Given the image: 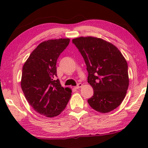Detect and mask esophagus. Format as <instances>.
Masks as SVG:
<instances>
[{"label": "esophagus", "instance_id": "1", "mask_svg": "<svg viewBox=\"0 0 148 148\" xmlns=\"http://www.w3.org/2000/svg\"><path fill=\"white\" fill-rule=\"evenodd\" d=\"M82 86H83L82 84H81V83H80V84H78V85L76 86L75 88L76 89H79V88H81V87H82Z\"/></svg>", "mask_w": 148, "mask_h": 148}]
</instances>
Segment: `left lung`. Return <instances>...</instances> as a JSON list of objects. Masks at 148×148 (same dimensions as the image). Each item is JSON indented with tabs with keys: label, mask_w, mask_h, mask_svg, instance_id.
Instances as JSON below:
<instances>
[{
	"label": "left lung",
	"mask_w": 148,
	"mask_h": 148,
	"mask_svg": "<svg viewBox=\"0 0 148 148\" xmlns=\"http://www.w3.org/2000/svg\"><path fill=\"white\" fill-rule=\"evenodd\" d=\"M84 58L88 82L94 94L88 102L93 109L105 113L120 105L129 86L127 62L119 49L110 42L95 37L73 39Z\"/></svg>",
	"instance_id": "obj_1"
}]
</instances>
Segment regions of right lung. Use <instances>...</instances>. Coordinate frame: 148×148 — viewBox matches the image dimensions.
Here are the masks:
<instances>
[{
    "instance_id": "right-lung-1",
    "label": "right lung",
    "mask_w": 148,
    "mask_h": 148,
    "mask_svg": "<svg viewBox=\"0 0 148 148\" xmlns=\"http://www.w3.org/2000/svg\"><path fill=\"white\" fill-rule=\"evenodd\" d=\"M69 41L60 38L42 42L22 69L21 86L25 99L37 113L48 118L60 114L72 95V90L62 87L55 79L57 60Z\"/></svg>"
}]
</instances>
